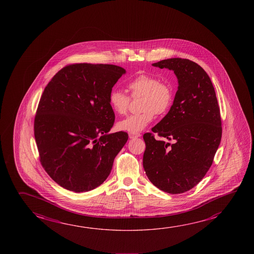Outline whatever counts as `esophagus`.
Wrapping results in <instances>:
<instances>
[{
	"label": "esophagus",
	"mask_w": 254,
	"mask_h": 254,
	"mask_svg": "<svg viewBox=\"0 0 254 254\" xmlns=\"http://www.w3.org/2000/svg\"><path fill=\"white\" fill-rule=\"evenodd\" d=\"M140 136H141V134L139 133H129V137H130V139H135V138L140 137Z\"/></svg>",
	"instance_id": "obj_1"
}]
</instances>
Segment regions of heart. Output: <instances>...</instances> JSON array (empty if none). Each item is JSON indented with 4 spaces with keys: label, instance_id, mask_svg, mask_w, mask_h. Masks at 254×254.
I'll use <instances>...</instances> for the list:
<instances>
[{
    "label": "heart",
    "instance_id": "heart-1",
    "mask_svg": "<svg viewBox=\"0 0 254 254\" xmlns=\"http://www.w3.org/2000/svg\"><path fill=\"white\" fill-rule=\"evenodd\" d=\"M132 97L141 96L140 108L141 113L132 114L119 121L117 128L128 133H139L147 127L157 115H164L169 111L174 92L170 84L160 81L153 75L139 74L127 83ZM109 103L113 112L124 115L130 104V96L120 89H113L109 96Z\"/></svg>",
    "mask_w": 254,
    "mask_h": 254
}]
</instances>
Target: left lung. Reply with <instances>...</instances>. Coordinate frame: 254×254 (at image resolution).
I'll list each match as a JSON object with an SVG mask.
<instances>
[{"instance_id": "left-lung-1", "label": "left lung", "mask_w": 254, "mask_h": 254, "mask_svg": "<svg viewBox=\"0 0 254 254\" xmlns=\"http://www.w3.org/2000/svg\"><path fill=\"white\" fill-rule=\"evenodd\" d=\"M152 65L173 70L179 87L170 111L152 133L143 134L142 164L154 186L181 194L197 185L212 166L222 133L220 106L211 79L196 63L170 59Z\"/></svg>"}]
</instances>
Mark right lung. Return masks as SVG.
Masks as SVG:
<instances>
[{"label":"right lung","mask_w":254,"mask_h":254,"mask_svg":"<svg viewBox=\"0 0 254 254\" xmlns=\"http://www.w3.org/2000/svg\"><path fill=\"white\" fill-rule=\"evenodd\" d=\"M125 69L113 64H71L47 85L34 118L42 167L61 187L89 191L107 179L128 139L108 133L115 114L109 96Z\"/></svg>","instance_id":"obj_1"}]
</instances>
